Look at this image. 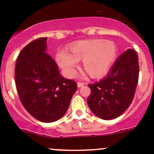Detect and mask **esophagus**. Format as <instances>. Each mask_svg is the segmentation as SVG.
<instances>
[{
	"label": "esophagus",
	"instance_id": "obj_1",
	"mask_svg": "<svg viewBox=\"0 0 154 154\" xmlns=\"http://www.w3.org/2000/svg\"><path fill=\"white\" fill-rule=\"evenodd\" d=\"M85 85V83H83V82H78V83H77V86L79 87V88H80V87H82V86H83Z\"/></svg>",
	"mask_w": 154,
	"mask_h": 154
}]
</instances>
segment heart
I'll return each instance as SVG.
<instances>
[{
    "label": "heart",
    "instance_id": "1",
    "mask_svg": "<svg viewBox=\"0 0 154 154\" xmlns=\"http://www.w3.org/2000/svg\"><path fill=\"white\" fill-rule=\"evenodd\" d=\"M67 52H59L56 60L68 77H73L77 62L82 61V68L91 77L103 76L112 66L117 54L114 42L108 40H82L70 45Z\"/></svg>",
    "mask_w": 154,
    "mask_h": 154
}]
</instances>
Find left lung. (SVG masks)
Returning <instances> with one entry per match:
<instances>
[{
  "instance_id": "1",
  "label": "left lung",
  "mask_w": 154,
  "mask_h": 154,
  "mask_svg": "<svg viewBox=\"0 0 154 154\" xmlns=\"http://www.w3.org/2000/svg\"><path fill=\"white\" fill-rule=\"evenodd\" d=\"M139 58L128 49L114 63L107 76L88 84L91 94L87 98L90 109L103 120L116 119L130 106L139 80Z\"/></svg>"
}]
</instances>
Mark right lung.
<instances>
[{
	"mask_svg": "<svg viewBox=\"0 0 154 154\" xmlns=\"http://www.w3.org/2000/svg\"><path fill=\"white\" fill-rule=\"evenodd\" d=\"M46 37L38 38L21 50L15 68V86L32 117L54 122L67 111L77 85L60 75L56 62L46 53Z\"/></svg>",
	"mask_w": 154,
	"mask_h": 154,
	"instance_id": "obj_1",
	"label": "right lung"
}]
</instances>
